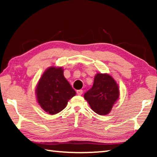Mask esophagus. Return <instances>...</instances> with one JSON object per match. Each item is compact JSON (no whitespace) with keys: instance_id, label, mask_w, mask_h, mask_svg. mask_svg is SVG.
I'll return each instance as SVG.
<instances>
[{"instance_id":"1","label":"esophagus","mask_w":157,"mask_h":157,"mask_svg":"<svg viewBox=\"0 0 157 157\" xmlns=\"http://www.w3.org/2000/svg\"><path fill=\"white\" fill-rule=\"evenodd\" d=\"M82 93H83V91H82V90H78V91H77V94L78 95H81L82 94Z\"/></svg>"}]
</instances>
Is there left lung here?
<instances>
[{
  "instance_id": "8db88e82",
  "label": "left lung",
  "mask_w": 157,
  "mask_h": 157,
  "mask_svg": "<svg viewBox=\"0 0 157 157\" xmlns=\"http://www.w3.org/2000/svg\"><path fill=\"white\" fill-rule=\"evenodd\" d=\"M120 95L116 82L107 73H97L92 88L84 97L91 109L99 115H107L111 111Z\"/></svg>"
}]
</instances>
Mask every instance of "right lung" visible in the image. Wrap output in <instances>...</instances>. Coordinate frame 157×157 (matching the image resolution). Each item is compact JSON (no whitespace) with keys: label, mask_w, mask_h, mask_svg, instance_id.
<instances>
[{"label":"right lung","mask_w":157,"mask_h":157,"mask_svg":"<svg viewBox=\"0 0 157 157\" xmlns=\"http://www.w3.org/2000/svg\"><path fill=\"white\" fill-rule=\"evenodd\" d=\"M35 92L39 105L50 115L62 111L68 101L76 94L63 76L62 68L55 66L45 71L39 79Z\"/></svg>","instance_id":"obj_1"}]
</instances>
